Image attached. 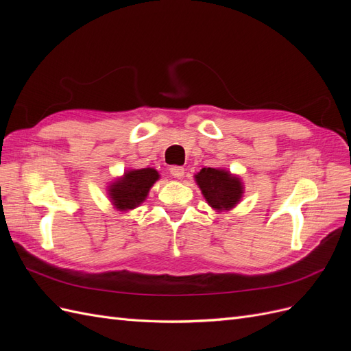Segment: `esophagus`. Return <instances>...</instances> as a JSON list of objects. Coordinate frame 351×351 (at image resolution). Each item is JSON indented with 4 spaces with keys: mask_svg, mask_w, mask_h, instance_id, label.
<instances>
[{
    "mask_svg": "<svg viewBox=\"0 0 351 351\" xmlns=\"http://www.w3.org/2000/svg\"><path fill=\"white\" fill-rule=\"evenodd\" d=\"M169 174H171L174 178H182L184 176V168L180 165L169 167Z\"/></svg>",
    "mask_w": 351,
    "mask_h": 351,
    "instance_id": "esophagus-1",
    "label": "esophagus"
}]
</instances>
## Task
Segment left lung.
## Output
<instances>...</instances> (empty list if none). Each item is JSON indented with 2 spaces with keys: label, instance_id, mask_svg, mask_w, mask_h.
<instances>
[{
  "label": "left lung",
  "instance_id": "1",
  "mask_svg": "<svg viewBox=\"0 0 351 351\" xmlns=\"http://www.w3.org/2000/svg\"><path fill=\"white\" fill-rule=\"evenodd\" d=\"M208 204L217 210L234 208L243 196L240 178L222 168H202L195 176Z\"/></svg>",
  "mask_w": 351,
  "mask_h": 351
}]
</instances>
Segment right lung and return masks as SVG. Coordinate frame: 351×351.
Returning a JSON list of instances; mask_svg holds the SVG:
<instances>
[{
  "mask_svg": "<svg viewBox=\"0 0 351 351\" xmlns=\"http://www.w3.org/2000/svg\"><path fill=\"white\" fill-rule=\"evenodd\" d=\"M158 178L159 174L154 168L129 169L108 187L112 205L120 210H130L139 206Z\"/></svg>",
  "mask_w": 351,
  "mask_h": 351,
  "instance_id": "1",
  "label": "right lung"
}]
</instances>
